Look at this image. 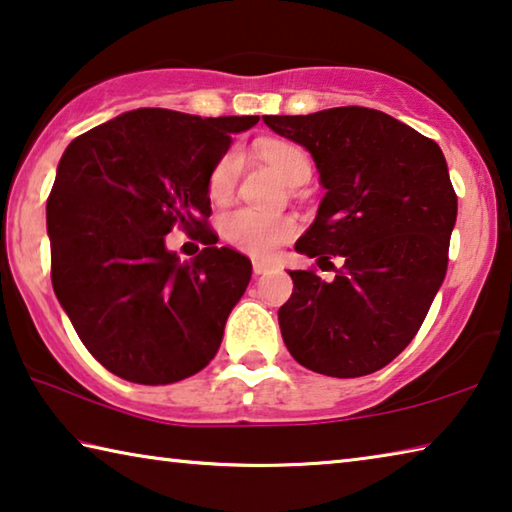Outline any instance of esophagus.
I'll return each instance as SVG.
<instances>
[{"label": "esophagus", "mask_w": 512, "mask_h": 512, "mask_svg": "<svg viewBox=\"0 0 512 512\" xmlns=\"http://www.w3.org/2000/svg\"><path fill=\"white\" fill-rule=\"evenodd\" d=\"M268 268H271V264L262 262V259H255V262H253V273H255V275H264V273L268 271Z\"/></svg>", "instance_id": "esophagus-1"}]
</instances>
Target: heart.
I'll list each match as a JSON object with an SVG mask.
<instances>
[{
  "instance_id": "b5f03b06",
  "label": "heart",
  "mask_w": 512,
  "mask_h": 512,
  "mask_svg": "<svg viewBox=\"0 0 512 512\" xmlns=\"http://www.w3.org/2000/svg\"><path fill=\"white\" fill-rule=\"evenodd\" d=\"M266 160L282 173L287 183H296L300 176L311 173L307 155L302 153L298 146L280 142L271 144L264 151ZM241 173V151L230 149L225 151L210 171V180H207V192L214 201H223L232 194ZM221 232L228 244L248 255L255 257H268L273 255L277 246L289 241L296 232V221L289 216H277L253 210V207H237L223 214L221 219Z\"/></svg>"
}]
</instances>
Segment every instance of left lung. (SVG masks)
<instances>
[{
    "mask_svg": "<svg viewBox=\"0 0 512 512\" xmlns=\"http://www.w3.org/2000/svg\"><path fill=\"white\" fill-rule=\"evenodd\" d=\"M264 124L305 146L325 189L296 250L343 259L332 282L289 271L282 339L320 375H370L413 341L445 280L458 210L445 155L411 126L361 106L264 115Z\"/></svg>",
    "mask_w": 512,
    "mask_h": 512,
    "instance_id": "left-lung-1",
    "label": "left lung"
}]
</instances>
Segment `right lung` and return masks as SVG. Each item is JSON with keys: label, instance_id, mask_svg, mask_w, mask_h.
<instances>
[{"label": "right lung", "instance_id": "add662e5", "mask_svg": "<svg viewBox=\"0 0 512 512\" xmlns=\"http://www.w3.org/2000/svg\"><path fill=\"white\" fill-rule=\"evenodd\" d=\"M257 115L137 108L83 133L47 201L51 284L85 348L133 384L196 375L219 350L253 264L207 228V180ZM180 224L206 248L189 263L163 237Z\"/></svg>", "mask_w": 512, "mask_h": 512}]
</instances>
